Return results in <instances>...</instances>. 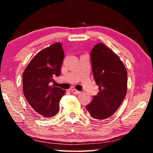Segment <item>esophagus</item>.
I'll return each mask as SVG.
<instances>
[{
    "instance_id": "obj_1",
    "label": "esophagus",
    "mask_w": 153,
    "mask_h": 153,
    "mask_svg": "<svg viewBox=\"0 0 153 153\" xmlns=\"http://www.w3.org/2000/svg\"><path fill=\"white\" fill-rule=\"evenodd\" d=\"M71 92L74 93V94H80V91H78V90H77L76 89H72L71 90Z\"/></svg>"
}]
</instances>
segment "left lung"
<instances>
[{
	"instance_id": "1",
	"label": "left lung",
	"mask_w": 153,
	"mask_h": 153,
	"mask_svg": "<svg viewBox=\"0 0 153 153\" xmlns=\"http://www.w3.org/2000/svg\"><path fill=\"white\" fill-rule=\"evenodd\" d=\"M90 61L99 92L86 109L94 119L106 120L117 111L126 97L127 71L120 57L102 43L93 47Z\"/></svg>"
}]
</instances>
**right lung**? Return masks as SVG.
Masks as SVG:
<instances>
[{
	"label": "right lung",
	"instance_id": "1",
	"mask_svg": "<svg viewBox=\"0 0 153 153\" xmlns=\"http://www.w3.org/2000/svg\"><path fill=\"white\" fill-rule=\"evenodd\" d=\"M64 53L61 43L56 42L40 51L23 74V92L33 110L45 117L55 116L59 101L65 93L61 88L52 86L54 77L61 74Z\"/></svg>",
	"mask_w": 153,
	"mask_h": 153
}]
</instances>
